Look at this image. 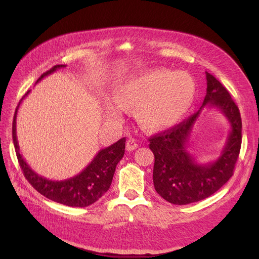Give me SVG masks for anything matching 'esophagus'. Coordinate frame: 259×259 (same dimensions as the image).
I'll return each mask as SVG.
<instances>
[{"mask_svg": "<svg viewBox=\"0 0 259 259\" xmlns=\"http://www.w3.org/2000/svg\"><path fill=\"white\" fill-rule=\"evenodd\" d=\"M138 147V143H137V139H135V138H130L128 140H127V143H126V149L128 151H133V150H135V149Z\"/></svg>", "mask_w": 259, "mask_h": 259, "instance_id": "esophagus-1", "label": "esophagus"}]
</instances>
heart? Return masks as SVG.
<instances>
[{
    "mask_svg": "<svg viewBox=\"0 0 259 259\" xmlns=\"http://www.w3.org/2000/svg\"><path fill=\"white\" fill-rule=\"evenodd\" d=\"M121 105L139 106V117L146 126L163 128L177 123L189 110L195 84L189 73L156 69L136 74L116 88ZM109 111L115 113L111 105Z\"/></svg>",
    "mask_w": 259,
    "mask_h": 259,
    "instance_id": "heart-1",
    "label": "heart"
}]
</instances>
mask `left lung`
<instances>
[{
	"label": "left lung",
	"instance_id": "8db88e82",
	"mask_svg": "<svg viewBox=\"0 0 259 259\" xmlns=\"http://www.w3.org/2000/svg\"><path fill=\"white\" fill-rule=\"evenodd\" d=\"M206 85V95L199 111L174 127L149 138V148L154 154V189L171 204L186 205L208 198L230 179L239 158L242 143L239 108L225 86L208 72ZM205 105L221 110L232 130L221 155L213 162L201 164L186 148L194 124Z\"/></svg>",
	"mask_w": 259,
	"mask_h": 259
}]
</instances>
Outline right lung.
I'll return each mask as SVG.
<instances>
[{
  "label": "right lung",
  "mask_w": 259,
  "mask_h": 259,
  "mask_svg": "<svg viewBox=\"0 0 259 259\" xmlns=\"http://www.w3.org/2000/svg\"><path fill=\"white\" fill-rule=\"evenodd\" d=\"M65 67V65L54 66L51 70L38 77L35 84L40 82L43 77ZM29 92L30 91H28L20 99L13 121V142L23 175L36 191L52 201L72 207H85L93 204L103 197L110 188L115 167L124 155L126 139L125 137L121 138L113 145L101 149L81 173L71 178L65 180H51L38 175L29 166V164L20 154L16 134L17 111L21 101L25 99Z\"/></svg>",
  "instance_id": "add662e5"
}]
</instances>
